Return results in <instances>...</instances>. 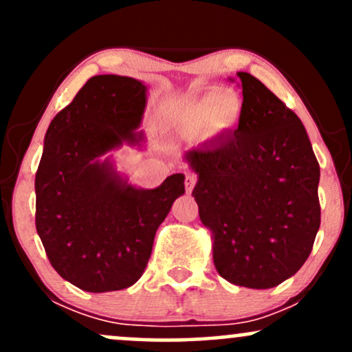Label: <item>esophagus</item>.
Wrapping results in <instances>:
<instances>
[{
	"label": "esophagus",
	"mask_w": 352,
	"mask_h": 352,
	"mask_svg": "<svg viewBox=\"0 0 352 352\" xmlns=\"http://www.w3.org/2000/svg\"><path fill=\"white\" fill-rule=\"evenodd\" d=\"M197 184V175L195 173L188 172L187 175H185V190H187V193H192L193 187H195Z\"/></svg>",
	"instance_id": "esophagus-1"
}]
</instances>
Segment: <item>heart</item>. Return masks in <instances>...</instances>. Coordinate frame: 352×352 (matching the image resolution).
<instances>
[{
  "label": "heart",
  "mask_w": 352,
  "mask_h": 352,
  "mask_svg": "<svg viewBox=\"0 0 352 352\" xmlns=\"http://www.w3.org/2000/svg\"><path fill=\"white\" fill-rule=\"evenodd\" d=\"M243 116V100L235 91L205 92L187 109V120L190 125L200 129L207 125L208 131L220 134L236 127Z\"/></svg>",
  "instance_id": "obj_1"
}]
</instances>
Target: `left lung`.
Listing matches in <instances>:
<instances>
[{
	"instance_id": "8db88e82",
	"label": "left lung",
	"mask_w": 352,
	"mask_h": 352,
	"mask_svg": "<svg viewBox=\"0 0 352 352\" xmlns=\"http://www.w3.org/2000/svg\"><path fill=\"white\" fill-rule=\"evenodd\" d=\"M243 89L238 129L192 148V195L212 232L213 263L233 285L268 289L308 260L321 223L319 164L305 125L261 80Z\"/></svg>"
}]
</instances>
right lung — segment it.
I'll return each instance as SVG.
<instances>
[{"label":"right lung","mask_w":352,"mask_h":352,"mask_svg":"<svg viewBox=\"0 0 352 352\" xmlns=\"http://www.w3.org/2000/svg\"><path fill=\"white\" fill-rule=\"evenodd\" d=\"M147 87L94 76L51 120L36 172V230L52 268L84 292L106 293L142 276L159 225L185 193V175L137 188L104 153L139 144Z\"/></svg>","instance_id":"obj_1"}]
</instances>
